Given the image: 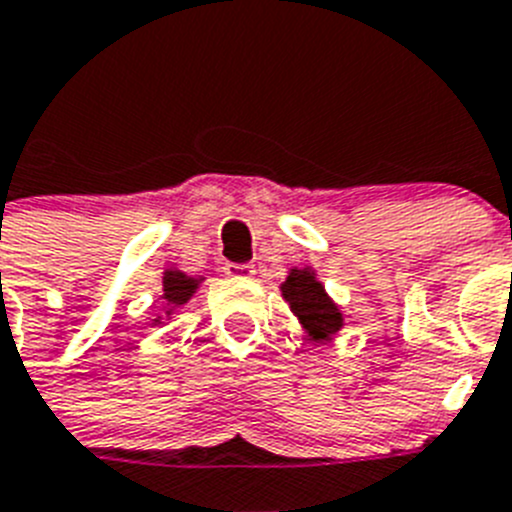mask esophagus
<instances>
[{
    "instance_id": "esophagus-1",
    "label": "esophagus",
    "mask_w": 512,
    "mask_h": 512,
    "mask_svg": "<svg viewBox=\"0 0 512 512\" xmlns=\"http://www.w3.org/2000/svg\"><path fill=\"white\" fill-rule=\"evenodd\" d=\"M224 270H227L229 278H239V280H250L252 275H255V267H252V265H237V262L227 265Z\"/></svg>"
}]
</instances>
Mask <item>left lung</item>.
<instances>
[{
  "label": "left lung",
  "instance_id": "1",
  "mask_svg": "<svg viewBox=\"0 0 512 512\" xmlns=\"http://www.w3.org/2000/svg\"><path fill=\"white\" fill-rule=\"evenodd\" d=\"M280 290H283V298L288 301L290 311L296 313L311 339L326 342L342 329L344 319L339 313V306L326 296L324 285L316 280L311 267L290 270Z\"/></svg>",
  "mask_w": 512,
  "mask_h": 512
}]
</instances>
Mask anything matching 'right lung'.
<instances>
[{"label": "right lung", "instance_id": "1", "mask_svg": "<svg viewBox=\"0 0 512 512\" xmlns=\"http://www.w3.org/2000/svg\"><path fill=\"white\" fill-rule=\"evenodd\" d=\"M201 280L188 278L181 270H165L163 275V298L170 303V306H183L188 298L196 293Z\"/></svg>", "mask_w": 512, "mask_h": 512}]
</instances>
